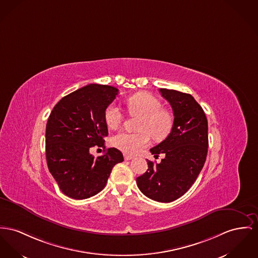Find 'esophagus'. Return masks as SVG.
Masks as SVG:
<instances>
[{"mask_svg": "<svg viewBox=\"0 0 258 258\" xmlns=\"http://www.w3.org/2000/svg\"><path fill=\"white\" fill-rule=\"evenodd\" d=\"M124 158H125V160H131L134 158V156L130 155H124Z\"/></svg>", "mask_w": 258, "mask_h": 258, "instance_id": "34e87169", "label": "esophagus"}]
</instances>
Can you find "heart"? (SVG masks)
Listing matches in <instances>:
<instances>
[{"instance_id":"heart-1","label":"heart","mask_w":258,"mask_h":258,"mask_svg":"<svg viewBox=\"0 0 258 258\" xmlns=\"http://www.w3.org/2000/svg\"><path fill=\"white\" fill-rule=\"evenodd\" d=\"M129 113L141 117L138 125V133L120 132L114 135L111 143L114 147L126 154H136L146 148L151 136L156 141L167 137L173 127V114L168 108L162 107V103L155 96L148 93H139L126 100ZM123 113L115 104H109L104 111V120L108 128L116 129L123 121Z\"/></svg>"}]
</instances>
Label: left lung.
Wrapping results in <instances>:
<instances>
[{"mask_svg":"<svg viewBox=\"0 0 258 258\" xmlns=\"http://www.w3.org/2000/svg\"><path fill=\"white\" fill-rule=\"evenodd\" d=\"M171 105L174 122L170 134L151 149L161 162L148 160L149 169L137 178L138 188L151 200L171 203L182 197L197 180L206 162L208 126L202 106L189 94L159 89Z\"/></svg>","mask_w":258,"mask_h":258,"instance_id":"left-lung-1","label":"left lung"}]
</instances>
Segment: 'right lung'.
I'll use <instances>...</instances> for the list:
<instances>
[{
	"label": "right lung",
	"instance_id": "1",
	"mask_svg": "<svg viewBox=\"0 0 258 258\" xmlns=\"http://www.w3.org/2000/svg\"><path fill=\"white\" fill-rule=\"evenodd\" d=\"M117 95L115 87L90 84L63 97L52 108L46 127L48 168L71 199L84 200L100 192L113 166L123 161L115 148L98 157L90 154L95 146L105 148L104 111Z\"/></svg>",
	"mask_w": 258,
	"mask_h": 258
}]
</instances>
